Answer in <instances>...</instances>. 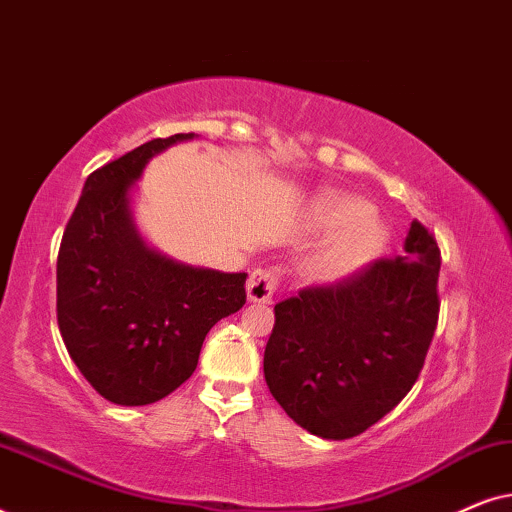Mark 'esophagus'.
<instances>
[{
  "instance_id": "esophagus-1",
  "label": "esophagus",
  "mask_w": 512,
  "mask_h": 512,
  "mask_svg": "<svg viewBox=\"0 0 512 512\" xmlns=\"http://www.w3.org/2000/svg\"><path fill=\"white\" fill-rule=\"evenodd\" d=\"M277 270L272 268H258L251 272L247 282V298L251 303H270L277 291Z\"/></svg>"
}]
</instances>
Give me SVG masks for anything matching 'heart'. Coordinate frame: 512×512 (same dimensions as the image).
<instances>
[{
	"label": "heart",
	"instance_id": "1",
	"mask_svg": "<svg viewBox=\"0 0 512 512\" xmlns=\"http://www.w3.org/2000/svg\"><path fill=\"white\" fill-rule=\"evenodd\" d=\"M321 230H333L310 258V275L319 282H338L361 270L384 249L382 223L368 214L366 205L347 195H326L314 209Z\"/></svg>",
	"mask_w": 512,
	"mask_h": 512
}]
</instances>
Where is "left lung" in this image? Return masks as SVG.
I'll list each match as a JSON object with an SVG mask.
<instances>
[{
  "label": "left lung",
  "instance_id": "obj_1",
  "mask_svg": "<svg viewBox=\"0 0 512 512\" xmlns=\"http://www.w3.org/2000/svg\"><path fill=\"white\" fill-rule=\"evenodd\" d=\"M440 249L412 221L403 251L275 305L263 373L298 426L354 438L396 408L422 373L438 324Z\"/></svg>",
  "mask_w": 512,
  "mask_h": 512
}]
</instances>
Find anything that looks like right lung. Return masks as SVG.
<instances>
[{
  "label": "right lung",
  "mask_w": 512,
  "mask_h": 512,
  "mask_svg": "<svg viewBox=\"0 0 512 512\" xmlns=\"http://www.w3.org/2000/svg\"><path fill=\"white\" fill-rule=\"evenodd\" d=\"M181 132L151 139L86 179L58 254V326L72 361L116 405H149L198 366L209 328L247 303V272L177 263L146 247L130 188Z\"/></svg>",
  "instance_id": "right-lung-1"
}]
</instances>
